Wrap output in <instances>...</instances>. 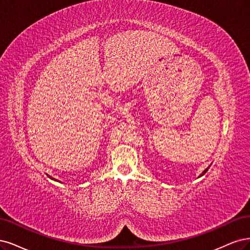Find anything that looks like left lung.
I'll list each match as a JSON object with an SVG mask.
<instances>
[{
	"label": "left lung",
	"instance_id": "left-lung-1",
	"mask_svg": "<svg viewBox=\"0 0 250 250\" xmlns=\"http://www.w3.org/2000/svg\"><path fill=\"white\" fill-rule=\"evenodd\" d=\"M208 168H207V169H205V170H204V172H203V173H201V174H200V176H201V175H204V174H205V173H206V172H207V171H208Z\"/></svg>",
	"mask_w": 250,
	"mask_h": 250
}]
</instances>
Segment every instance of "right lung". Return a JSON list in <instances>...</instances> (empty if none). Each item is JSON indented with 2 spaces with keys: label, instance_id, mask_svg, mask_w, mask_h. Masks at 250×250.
Returning a JSON list of instances; mask_svg holds the SVG:
<instances>
[{
  "label": "right lung",
  "instance_id": "1",
  "mask_svg": "<svg viewBox=\"0 0 250 250\" xmlns=\"http://www.w3.org/2000/svg\"><path fill=\"white\" fill-rule=\"evenodd\" d=\"M49 178H50V179H52V180H55V179H53V178H51V176H49ZM55 181H57V180H55Z\"/></svg>",
  "mask_w": 250,
  "mask_h": 250
}]
</instances>
